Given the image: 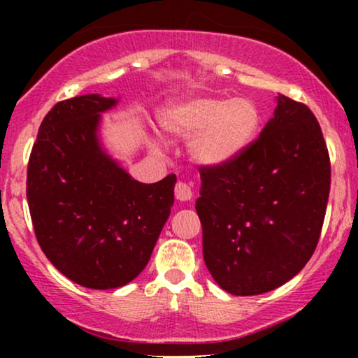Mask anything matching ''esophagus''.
Instances as JSON below:
<instances>
[{
  "mask_svg": "<svg viewBox=\"0 0 358 358\" xmlns=\"http://www.w3.org/2000/svg\"><path fill=\"white\" fill-rule=\"evenodd\" d=\"M175 196H176V200H180V202H188V200H192L193 192H192L190 185L185 183V182L176 183L175 185Z\"/></svg>",
  "mask_w": 358,
  "mask_h": 358,
  "instance_id": "esophagus-1",
  "label": "esophagus"
}]
</instances>
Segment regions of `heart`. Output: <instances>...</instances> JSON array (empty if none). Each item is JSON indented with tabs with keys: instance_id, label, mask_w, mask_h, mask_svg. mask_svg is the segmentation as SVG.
<instances>
[{
	"instance_id": "obj_1",
	"label": "heart",
	"mask_w": 358,
	"mask_h": 358,
	"mask_svg": "<svg viewBox=\"0 0 358 358\" xmlns=\"http://www.w3.org/2000/svg\"><path fill=\"white\" fill-rule=\"evenodd\" d=\"M159 121L175 136H193L190 153L195 162L219 166L237 158L254 141L261 114L248 97L195 96L168 106Z\"/></svg>"
}]
</instances>
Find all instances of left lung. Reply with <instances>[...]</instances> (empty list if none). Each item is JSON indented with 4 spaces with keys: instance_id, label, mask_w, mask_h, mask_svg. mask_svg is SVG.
Returning a JSON list of instances; mask_svg holds the SVG:
<instances>
[{
    "instance_id": "obj_1",
    "label": "left lung",
    "mask_w": 358,
    "mask_h": 358,
    "mask_svg": "<svg viewBox=\"0 0 358 358\" xmlns=\"http://www.w3.org/2000/svg\"><path fill=\"white\" fill-rule=\"evenodd\" d=\"M200 176L203 261L222 289L268 293L305 268L331 182L322 127L306 104L279 96L259 138L225 165L200 166Z\"/></svg>"
}]
</instances>
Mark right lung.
<instances>
[{
    "label": "right lung",
    "instance_id": "1",
    "mask_svg": "<svg viewBox=\"0 0 358 358\" xmlns=\"http://www.w3.org/2000/svg\"><path fill=\"white\" fill-rule=\"evenodd\" d=\"M99 94L57 102L40 124L27 199L40 248L64 276L92 289L124 286L146 268L173 205L175 175L146 185L102 151Z\"/></svg>",
    "mask_w": 358,
    "mask_h": 358
}]
</instances>
